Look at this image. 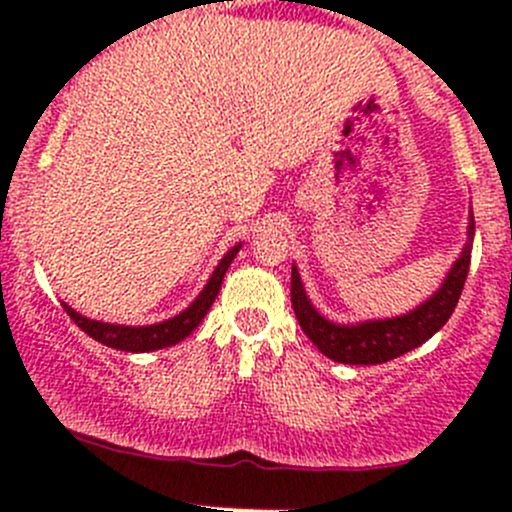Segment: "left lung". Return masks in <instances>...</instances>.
<instances>
[{"instance_id":"1","label":"left lung","mask_w":512,"mask_h":512,"mask_svg":"<svg viewBox=\"0 0 512 512\" xmlns=\"http://www.w3.org/2000/svg\"><path fill=\"white\" fill-rule=\"evenodd\" d=\"M476 235V223H468V242L463 252L453 262L451 272L446 275L443 285L431 294L414 312L391 319H369L359 324H337L324 319L309 302L299 280L297 267L292 265V307L302 332L312 339L314 347L329 359L339 364H384L396 356L421 347L433 337L443 324L451 319L458 299H461L463 285H466L468 267H471V247Z\"/></svg>"}]
</instances>
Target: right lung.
<instances>
[{
  "label": "right lung",
  "instance_id": "right-lung-1",
  "mask_svg": "<svg viewBox=\"0 0 512 512\" xmlns=\"http://www.w3.org/2000/svg\"><path fill=\"white\" fill-rule=\"evenodd\" d=\"M240 247L242 245L230 247L227 255L220 260V265L215 267L208 285H205L203 292L195 297V302L190 304L188 309H183L180 314H175L173 319H165V322L148 324V327H123V324L96 322V319L84 317V314H79L76 309H71L69 304H64V309L66 314L74 319L76 327H81V332H86L91 339H96V342L106 344V347L111 349H121V352H156V349L173 347V344L183 342L188 334H193V329L203 322V317L208 314V309L213 307L215 297H218L227 267L235 260Z\"/></svg>",
  "mask_w": 512,
  "mask_h": 512
}]
</instances>
